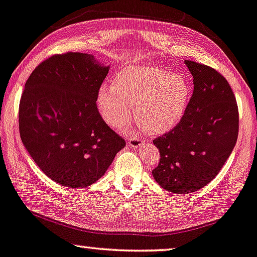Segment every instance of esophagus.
<instances>
[{
	"label": "esophagus",
	"mask_w": 257,
	"mask_h": 257,
	"mask_svg": "<svg viewBox=\"0 0 257 257\" xmlns=\"http://www.w3.org/2000/svg\"><path fill=\"white\" fill-rule=\"evenodd\" d=\"M142 145H145V141L141 139H139L138 136H132L131 139L128 140V146L132 147V148H140Z\"/></svg>",
	"instance_id": "obj_1"
}]
</instances>
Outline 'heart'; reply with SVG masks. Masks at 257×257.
I'll use <instances>...</instances> for the list:
<instances>
[{"instance_id": "obj_1", "label": "heart", "mask_w": 257, "mask_h": 257, "mask_svg": "<svg viewBox=\"0 0 257 257\" xmlns=\"http://www.w3.org/2000/svg\"><path fill=\"white\" fill-rule=\"evenodd\" d=\"M191 88L186 76L159 67H125L115 75L111 87L102 85L96 108L114 128L125 124L135 105V116L152 134L173 131L186 115Z\"/></svg>"}]
</instances>
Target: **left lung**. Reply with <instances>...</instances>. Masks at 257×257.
Segmentation results:
<instances>
[{"label":"left lung","instance_id":"8db88e82","mask_svg":"<svg viewBox=\"0 0 257 257\" xmlns=\"http://www.w3.org/2000/svg\"><path fill=\"white\" fill-rule=\"evenodd\" d=\"M194 91L182 121L154 140L160 163L153 176L169 193H194L214 180L234 149L238 109L230 85L213 68L184 61Z\"/></svg>","mask_w":257,"mask_h":257}]
</instances>
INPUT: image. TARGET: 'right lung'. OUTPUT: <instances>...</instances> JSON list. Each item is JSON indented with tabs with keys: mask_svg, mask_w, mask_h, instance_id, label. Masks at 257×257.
<instances>
[{
	"mask_svg": "<svg viewBox=\"0 0 257 257\" xmlns=\"http://www.w3.org/2000/svg\"><path fill=\"white\" fill-rule=\"evenodd\" d=\"M109 68L91 54L54 55L26 82L19 110L23 146L37 167L61 186H91L124 148V140L96 108Z\"/></svg>",
	"mask_w": 257,
	"mask_h": 257,
	"instance_id": "obj_1",
	"label": "right lung"
}]
</instances>
